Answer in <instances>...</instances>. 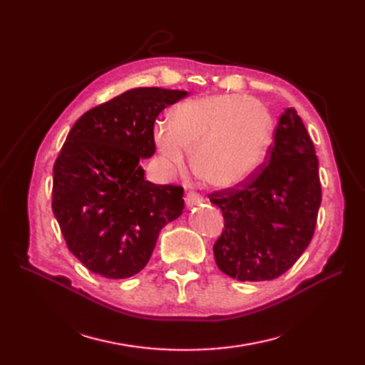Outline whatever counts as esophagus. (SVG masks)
<instances>
[{
	"label": "esophagus",
	"instance_id": "obj_1",
	"mask_svg": "<svg viewBox=\"0 0 365 365\" xmlns=\"http://www.w3.org/2000/svg\"><path fill=\"white\" fill-rule=\"evenodd\" d=\"M202 201V197L197 195L196 192H189L185 195V204L189 205V207H192V205H195V204H197V202H201Z\"/></svg>",
	"mask_w": 365,
	"mask_h": 365
}]
</instances>
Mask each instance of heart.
<instances>
[{
	"label": "heart",
	"mask_w": 365,
	"mask_h": 365,
	"mask_svg": "<svg viewBox=\"0 0 365 365\" xmlns=\"http://www.w3.org/2000/svg\"><path fill=\"white\" fill-rule=\"evenodd\" d=\"M272 118L251 97L219 94L176 106L172 123L153 128V141L161 163L182 170L193 150L195 169L219 189H231L257 172L268 155Z\"/></svg>",
	"instance_id": "1"
}]
</instances>
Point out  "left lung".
<instances>
[{
    "label": "left lung",
    "mask_w": 365,
    "mask_h": 365,
    "mask_svg": "<svg viewBox=\"0 0 365 365\" xmlns=\"http://www.w3.org/2000/svg\"><path fill=\"white\" fill-rule=\"evenodd\" d=\"M268 157L245 182L208 196L225 220L213 247L216 264L239 282L280 277L304 252L317 225L318 158L294 108L280 115Z\"/></svg>",
    "instance_id": "8db88e82"
}]
</instances>
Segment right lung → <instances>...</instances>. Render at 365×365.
<instances>
[{
	"mask_svg": "<svg viewBox=\"0 0 365 365\" xmlns=\"http://www.w3.org/2000/svg\"><path fill=\"white\" fill-rule=\"evenodd\" d=\"M187 91L134 88L86 111L53 165V213L68 250L91 272L128 279L146 267L164 225L181 216L184 189L145 180L153 123Z\"/></svg>",
	"mask_w": 365,
	"mask_h": 365,
	"instance_id": "right-lung-1",
	"label": "right lung"
}]
</instances>
